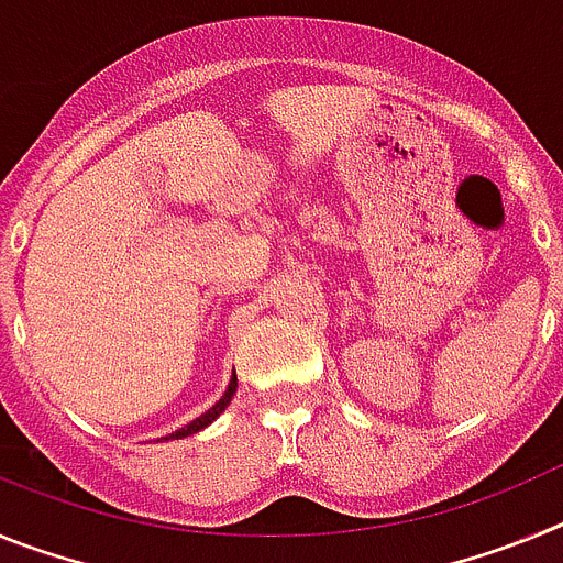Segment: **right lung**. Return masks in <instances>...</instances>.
<instances>
[{
	"mask_svg": "<svg viewBox=\"0 0 563 563\" xmlns=\"http://www.w3.org/2000/svg\"><path fill=\"white\" fill-rule=\"evenodd\" d=\"M233 395H236V372H233V375H231V383H228L225 395H222L220 400L213 402V406L206 411V415H200V417H197V420H191V422H188V426H183V429L172 431V434H166V437H163V440H183V437H191V434H197V431L208 429V426H211V422L217 420V417H220L222 411L228 409V406H231Z\"/></svg>",
	"mask_w": 563,
	"mask_h": 563,
	"instance_id": "1",
	"label": "right lung"
}]
</instances>
